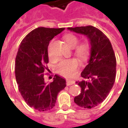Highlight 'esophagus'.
Segmentation results:
<instances>
[{
  "instance_id": "1",
  "label": "esophagus",
  "mask_w": 128,
  "mask_h": 128,
  "mask_svg": "<svg viewBox=\"0 0 128 128\" xmlns=\"http://www.w3.org/2000/svg\"><path fill=\"white\" fill-rule=\"evenodd\" d=\"M73 84H75V82L73 80H66V85L67 86H70L72 85Z\"/></svg>"
}]
</instances>
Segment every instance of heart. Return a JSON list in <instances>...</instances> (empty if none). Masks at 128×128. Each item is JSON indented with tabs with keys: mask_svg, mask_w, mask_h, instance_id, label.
<instances>
[{
	"mask_svg": "<svg viewBox=\"0 0 128 128\" xmlns=\"http://www.w3.org/2000/svg\"><path fill=\"white\" fill-rule=\"evenodd\" d=\"M64 40L70 47L76 46L74 49V52L79 58L82 60H85L87 59L89 56L90 48L88 42L84 41L78 45L79 38L77 36L72 34L66 35L64 37ZM76 45L77 46H76ZM48 56L50 59L53 58V55L50 46L48 49ZM79 64H80L79 61L75 58L63 60L60 62L56 66V71L58 72L59 74L65 77H71L77 72Z\"/></svg>",
	"mask_w": 128,
	"mask_h": 128,
	"instance_id": "1",
	"label": "heart"
}]
</instances>
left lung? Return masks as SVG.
<instances>
[{
    "mask_svg": "<svg viewBox=\"0 0 128 128\" xmlns=\"http://www.w3.org/2000/svg\"><path fill=\"white\" fill-rule=\"evenodd\" d=\"M68 30L88 37L91 46L88 64L81 73L84 80L77 82L81 93L74 98L77 105L92 108L104 102L112 88L116 78V60L111 42L94 26L68 27Z\"/></svg>",
    "mask_w": 128,
    "mask_h": 128,
    "instance_id": "1",
    "label": "left lung"
}]
</instances>
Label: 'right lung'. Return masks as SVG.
I'll use <instances>...</instances> for the list:
<instances>
[{
    "mask_svg": "<svg viewBox=\"0 0 128 128\" xmlns=\"http://www.w3.org/2000/svg\"><path fill=\"white\" fill-rule=\"evenodd\" d=\"M64 29H35L22 40L16 55L15 75L19 92L28 106L40 112L51 110L58 93L66 86V80L59 75L47 84L44 78L45 70H48L49 42Z\"/></svg>",
    "mask_w": 128,
    "mask_h": 128,
    "instance_id": "add662e5",
    "label": "right lung"
}]
</instances>
